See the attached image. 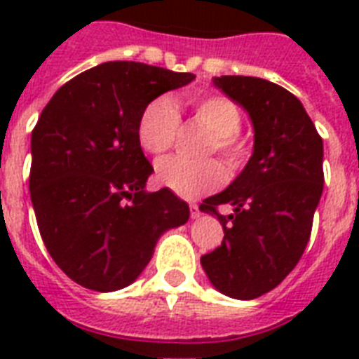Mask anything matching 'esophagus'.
<instances>
[{
    "mask_svg": "<svg viewBox=\"0 0 359 359\" xmlns=\"http://www.w3.org/2000/svg\"><path fill=\"white\" fill-rule=\"evenodd\" d=\"M190 212H191V218H199L201 216V210L197 205H190Z\"/></svg>",
    "mask_w": 359,
    "mask_h": 359,
    "instance_id": "esophagus-1",
    "label": "esophagus"
}]
</instances>
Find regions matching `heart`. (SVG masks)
Returning <instances> with one entry per match:
<instances>
[{
    "mask_svg": "<svg viewBox=\"0 0 359 359\" xmlns=\"http://www.w3.org/2000/svg\"><path fill=\"white\" fill-rule=\"evenodd\" d=\"M199 124L210 132L205 152H216L231 169L242 165L248 156V143L240 135L242 114L225 95H194L186 98ZM180 115L169 97H156L141 109L135 135L141 149L149 154H163L179 134ZM158 182L186 199H196L224 184L225 173L214 160L190 162L186 158L169 156L156 163Z\"/></svg>",
    "mask_w": 359,
    "mask_h": 359,
    "instance_id": "heart-1",
    "label": "heart"
}]
</instances>
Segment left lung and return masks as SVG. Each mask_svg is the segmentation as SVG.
<instances>
[{"mask_svg":"<svg viewBox=\"0 0 359 359\" xmlns=\"http://www.w3.org/2000/svg\"><path fill=\"white\" fill-rule=\"evenodd\" d=\"M214 86L250 114L255 143L227 190L203 201L225 236L201 264L219 292L253 300L292 272L309 242L324 186L323 137L300 100L278 83L219 76ZM219 204H233L236 212L222 217Z\"/></svg>","mask_w":359,"mask_h":359,"instance_id":"obj_1","label":"left lung"}]
</instances>
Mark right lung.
<instances>
[{
	"instance_id": "obj_1",
	"label": "right lung",
	"mask_w": 359,
	"mask_h": 359,
	"mask_svg": "<svg viewBox=\"0 0 359 359\" xmlns=\"http://www.w3.org/2000/svg\"><path fill=\"white\" fill-rule=\"evenodd\" d=\"M194 78L108 61L59 87L42 109L31 132V203L48 253L81 287H128L158 238L190 218V207L169 188L145 191L154 169L135 126L152 98Z\"/></svg>"
}]
</instances>
